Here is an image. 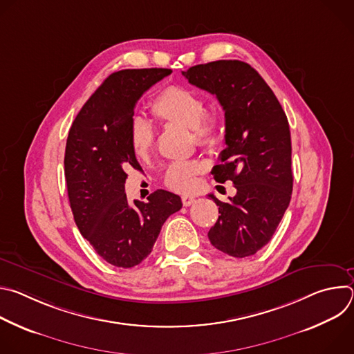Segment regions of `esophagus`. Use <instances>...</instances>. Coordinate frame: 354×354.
Instances as JSON below:
<instances>
[{"mask_svg":"<svg viewBox=\"0 0 354 354\" xmlns=\"http://www.w3.org/2000/svg\"><path fill=\"white\" fill-rule=\"evenodd\" d=\"M194 200H196V198H194L193 196H189V194H183V196H182V203H183L185 207H189L190 205H193Z\"/></svg>","mask_w":354,"mask_h":354,"instance_id":"34e87169","label":"esophagus"}]
</instances>
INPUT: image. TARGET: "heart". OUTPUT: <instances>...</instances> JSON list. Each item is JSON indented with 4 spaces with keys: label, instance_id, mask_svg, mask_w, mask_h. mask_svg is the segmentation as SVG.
Masks as SVG:
<instances>
[{
    "label": "heart",
    "instance_id": "heart-1",
    "mask_svg": "<svg viewBox=\"0 0 354 354\" xmlns=\"http://www.w3.org/2000/svg\"><path fill=\"white\" fill-rule=\"evenodd\" d=\"M161 123L192 130L198 147L214 148L223 140L224 118L220 109H205V100L197 92L178 85L164 88L149 105ZM154 130L145 120L136 118L129 129V141L137 158L145 160L154 148ZM203 171L196 161H176L165 174V185L176 192H190L197 185V175Z\"/></svg>",
    "mask_w": 354,
    "mask_h": 354
}]
</instances>
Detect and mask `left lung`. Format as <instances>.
Instances as JSON below:
<instances>
[{
	"label": "left lung",
	"instance_id": "1",
	"mask_svg": "<svg viewBox=\"0 0 354 354\" xmlns=\"http://www.w3.org/2000/svg\"><path fill=\"white\" fill-rule=\"evenodd\" d=\"M182 75L217 96L225 116V149L212 171L232 180L228 203L209 194L218 220L209 231L213 246L234 258L255 255L273 236L292 192L291 137L287 116L259 73L239 60L197 64Z\"/></svg>",
	"mask_w": 354,
	"mask_h": 354
}]
</instances>
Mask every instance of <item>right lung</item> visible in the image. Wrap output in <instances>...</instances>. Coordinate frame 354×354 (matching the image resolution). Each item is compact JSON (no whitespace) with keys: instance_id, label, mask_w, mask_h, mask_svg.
<instances>
[{"instance_id":"1","label":"right lung","mask_w":354,"mask_h":354,"mask_svg":"<svg viewBox=\"0 0 354 354\" xmlns=\"http://www.w3.org/2000/svg\"><path fill=\"white\" fill-rule=\"evenodd\" d=\"M169 68L111 74L77 115L68 131L64 174L75 224L96 254L118 268H133L153 250L167 218L182 209L178 194L151 193L130 205L126 171L140 168L129 141L141 95L169 75Z\"/></svg>"}]
</instances>
